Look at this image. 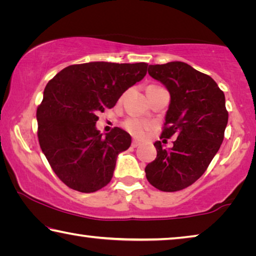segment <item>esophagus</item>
<instances>
[{"label":"esophagus","instance_id":"1","mask_svg":"<svg viewBox=\"0 0 256 256\" xmlns=\"http://www.w3.org/2000/svg\"><path fill=\"white\" fill-rule=\"evenodd\" d=\"M140 144H141L140 141H138V140H133L132 141V146H134V148H136V146H138Z\"/></svg>","mask_w":256,"mask_h":256}]
</instances>
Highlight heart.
Instances as JSON below:
<instances>
[{
    "label": "heart",
    "mask_w": 256,
    "mask_h": 256,
    "mask_svg": "<svg viewBox=\"0 0 256 256\" xmlns=\"http://www.w3.org/2000/svg\"><path fill=\"white\" fill-rule=\"evenodd\" d=\"M149 124L146 120H138V118H130L124 123V128L128 132H130L134 136L140 138L144 134V132L148 128Z\"/></svg>",
    "instance_id": "b5f03b06"
}]
</instances>
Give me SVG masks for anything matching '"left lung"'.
<instances>
[{
    "label": "left lung",
    "mask_w": 256,
    "mask_h": 256,
    "mask_svg": "<svg viewBox=\"0 0 256 256\" xmlns=\"http://www.w3.org/2000/svg\"><path fill=\"white\" fill-rule=\"evenodd\" d=\"M148 73L170 94L160 138L176 140L168 149L154 142L157 158L146 164V176L156 188L176 192L200 178L222 144L228 123L224 94L211 76L184 62L149 66Z\"/></svg>",
    "instance_id": "8db88e82"
}]
</instances>
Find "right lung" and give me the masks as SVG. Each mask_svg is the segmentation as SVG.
Returning <instances> with one entry per match:
<instances>
[{
  "label": "right lung",
  "instance_id": "1",
  "mask_svg": "<svg viewBox=\"0 0 256 256\" xmlns=\"http://www.w3.org/2000/svg\"><path fill=\"white\" fill-rule=\"evenodd\" d=\"M148 64L89 62L60 71L44 90L37 110L38 140L58 178L76 190L92 193L110 183L118 156L131 136L115 128L98 131V112L115 106L146 74Z\"/></svg>",
  "mask_w": 256,
  "mask_h": 256
}]
</instances>
